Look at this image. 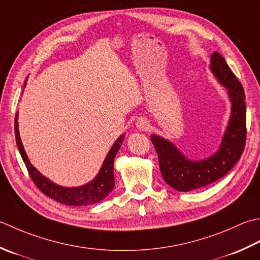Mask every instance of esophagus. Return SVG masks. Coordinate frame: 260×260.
Here are the masks:
<instances>
[{
	"instance_id": "obj_1",
	"label": "esophagus",
	"mask_w": 260,
	"mask_h": 260,
	"mask_svg": "<svg viewBox=\"0 0 260 260\" xmlns=\"http://www.w3.org/2000/svg\"><path fill=\"white\" fill-rule=\"evenodd\" d=\"M149 126H150L149 121H147L144 118H142V117L136 120V127L140 131H147V129H149Z\"/></svg>"
}]
</instances>
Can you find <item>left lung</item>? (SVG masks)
<instances>
[{
	"mask_svg": "<svg viewBox=\"0 0 260 260\" xmlns=\"http://www.w3.org/2000/svg\"><path fill=\"white\" fill-rule=\"evenodd\" d=\"M210 69L216 80L228 89L231 114L225 133L217 151L204 160L192 161L170 142L156 134L151 135L159 157L162 178L178 191H190L212 184L230 171L240 159L246 144L245 91L225 59L217 52L211 56Z\"/></svg>",
	"mask_w": 260,
	"mask_h": 260,
	"instance_id": "1",
	"label": "left lung"
}]
</instances>
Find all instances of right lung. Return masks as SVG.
Wrapping results in <instances>:
<instances>
[{
    "label": "right lung",
    "instance_id": "obj_1",
    "mask_svg": "<svg viewBox=\"0 0 260 260\" xmlns=\"http://www.w3.org/2000/svg\"><path fill=\"white\" fill-rule=\"evenodd\" d=\"M18 114L19 113L15 115L14 119V133L19 152L22 156V160L25 167H27L30 178H31L32 181L35 182V185L37 186L46 196H48L49 198H52V200H55L56 202L62 203V204L65 205L86 206L101 202L104 198H106L110 194L111 190H113L115 187L114 160L117 152L120 149V145L123 144L125 136L124 134L120 135L118 139L115 141L114 145L111 146L110 151L106 156L103 166H101L100 171L92 180L88 182V184L79 187H63L54 184L53 181H50L48 178L43 176L31 164H30L28 156L25 154V151L23 149L21 139H20Z\"/></svg>",
    "mask_w": 260,
    "mask_h": 260
}]
</instances>
